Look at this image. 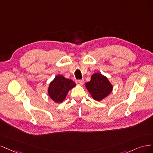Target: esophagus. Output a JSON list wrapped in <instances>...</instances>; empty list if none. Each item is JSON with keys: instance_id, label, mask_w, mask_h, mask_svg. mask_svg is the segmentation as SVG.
Returning <instances> with one entry per match:
<instances>
[{"instance_id": "esophagus-1", "label": "esophagus", "mask_w": 153, "mask_h": 153, "mask_svg": "<svg viewBox=\"0 0 153 153\" xmlns=\"http://www.w3.org/2000/svg\"><path fill=\"white\" fill-rule=\"evenodd\" d=\"M84 82H85V81H84V80H77L76 81V83L77 84V85H82Z\"/></svg>"}]
</instances>
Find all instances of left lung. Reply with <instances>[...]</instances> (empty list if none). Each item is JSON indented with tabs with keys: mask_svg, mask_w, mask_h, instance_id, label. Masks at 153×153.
<instances>
[{
	"mask_svg": "<svg viewBox=\"0 0 153 153\" xmlns=\"http://www.w3.org/2000/svg\"><path fill=\"white\" fill-rule=\"evenodd\" d=\"M85 86L93 99L98 102L109 96L113 89V86L107 77L98 72L93 74L90 81L86 82Z\"/></svg>",
	"mask_w": 153,
	"mask_h": 153,
	"instance_id": "obj_1",
	"label": "left lung"
}]
</instances>
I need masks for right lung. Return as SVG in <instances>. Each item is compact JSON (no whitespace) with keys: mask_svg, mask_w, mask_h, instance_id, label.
Listing matches in <instances>:
<instances>
[{"mask_svg":"<svg viewBox=\"0 0 153 153\" xmlns=\"http://www.w3.org/2000/svg\"><path fill=\"white\" fill-rule=\"evenodd\" d=\"M76 86L74 82L70 79L58 75L50 83L48 89V95L55 102L62 103L65 99L68 92Z\"/></svg>","mask_w":153,"mask_h":153,"instance_id":"right-lung-1","label":"right lung"}]
</instances>
